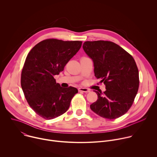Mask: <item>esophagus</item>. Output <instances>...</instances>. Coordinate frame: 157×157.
<instances>
[{
	"label": "esophagus",
	"mask_w": 157,
	"mask_h": 157,
	"mask_svg": "<svg viewBox=\"0 0 157 157\" xmlns=\"http://www.w3.org/2000/svg\"><path fill=\"white\" fill-rule=\"evenodd\" d=\"M78 91L79 92H83V93H89V90L87 88H84V87H79L78 89Z\"/></svg>",
	"instance_id": "1"
}]
</instances>
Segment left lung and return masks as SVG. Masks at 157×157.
<instances>
[{"label":"left lung","instance_id":"left-lung-1","mask_svg":"<svg viewBox=\"0 0 157 157\" xmlns=\"http://www.w3.org/2000/svg\"><path fill=\"white\" fill-rule=\"evenodd\" d=\"M83 50L94 63V75L106 90L98 92V100L90 105L99 116L115 119L131 107L139 86V70L133 58L114 42L85 41Z\"/></svg>","mask_w":157,"mask_h":157}]
</instances>
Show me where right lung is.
Returning a JSON list of instances; mask_svg holds the SVG:
<instances>
[{
  "label": "right lung",
  "instance_id": "obj_1",
  "mask_svg": "<svg viewBox=\"0 0 157 157\" xmlns=\"http://www.w3.org/2000/svg\"><path fill=\"white\" fill-rule=\"evenodd\" d=\"M81 41L44 40L29 53L21 74V86L30 107L47 120L55 119L68 110L78 89L63 88L56 83L55 75L79 51Z\"/></svg>",
  "mask_w": 157,
  "mask_h": 157
}]
</instances>
